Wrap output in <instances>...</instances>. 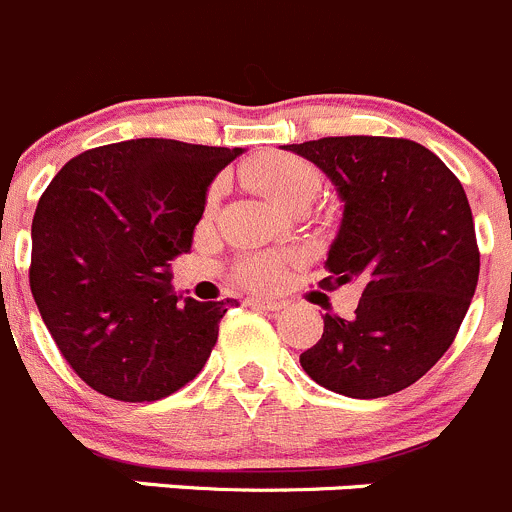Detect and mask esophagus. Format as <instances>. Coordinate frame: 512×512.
Instances as JSON below:
<instances>
[{
  "label": "esophagus",
  "mask_w": 512,
  "mask_h": 512,
  "mask_svg": "<svg viewBox=\"0 0 512 512\" xmlns=\"http://www.w3.org/2000/svg\"><path fill=\"white\" fill-rule=\"evenodd\" d=\"M246 304L253 306V309H264V311H281V309H284V301L261 299V296H251V299H248Z\"/></svg>",
  "instance_id": "esophagus-1"
}]
</instances>
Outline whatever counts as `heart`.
Segmentation results:
<instances>
[{
	"mask_svg": "<svg viewBox=\"0 0 512 512\" xmlns=\"http://www.w3.org/2000/svg\"><path fill=\"white\" fill-rule=\"evenodd\" d=\"M243 180L253 191L264 193L269 201L281 208H296L309 203L319 193L321 175L304 158L286 153H264L248 160L241 170ZM286 256L281 253H264L253 256L241 266V279L253 289H271L281 279L286 269Z\"/></svg>",
	"mask_w": 512,
	"mask_h": 512,
	"instance_id": "1",
	"label": "heart"
}]
</instances>
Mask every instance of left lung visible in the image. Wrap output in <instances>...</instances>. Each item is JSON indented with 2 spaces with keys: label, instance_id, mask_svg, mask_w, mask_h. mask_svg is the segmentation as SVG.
I'll return each mask as SVG.
<instances>
[{
  "label": "left lung",
  "instance_id": "8db88e82",
  "mask_svg": "<svg viewBox=\"0 0 512 512\" xmlns=\"http://www.w3.org/2000/svg\"><path fill=\"white\" fill-rule=\"evenodd\" d=\"M329 175L344 203L324 289L359 281L352 319L324 314V334L299 357L344 397L410 387L450 349L480 274L462 183L415 140L344 135L284 145Z\"/></svg>",
  "mask_w": 512,
  "mask_h": 512
}]
</instances>
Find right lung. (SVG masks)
I'll use <instances>...</instances> for the list:
<instances>
[{"mask_svg":"<svg viewBox=\"0 0 512 512\" xmlns=\"http://www.w3.org/2000/svg\"><path fill=\"white\" fill-rule=\"evenodd\" d=\"M241 148L165 138L67 160L32 218L29 286L62 357L105 397L155 402L186 387L236 301L175 296L208 186Z\"/></svg>","mask_w":512,"mask_h":512,"instance_id":"1","label":"right lung"}]
</instances>
